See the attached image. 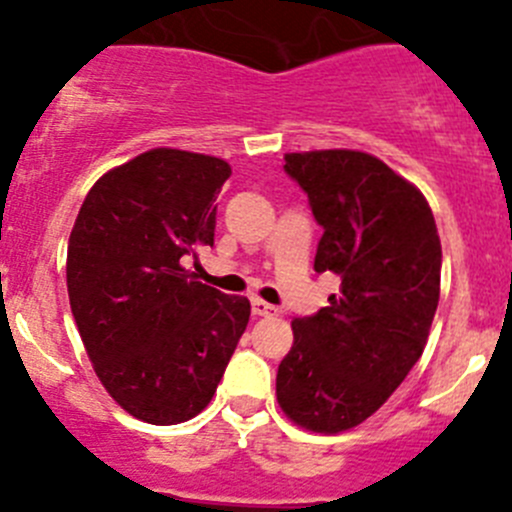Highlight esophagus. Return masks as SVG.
Listing matches in <instances>:
<instances>
[{
	"label": "esophagus",
	"instance_id": "esophagus-1",
	"mask_svg": "<svg viewBox=\"0 0 512 512\" xmlns=\"http://www.w3.org/2000/svg\"><path fill=\"white\" fill-rule=\"evenodd\" d=\"M251 310H253V315H259V318H269V315H277V307L274 305H269V302H264V300H259V297H256V300H251Z\"/></svg>",
	"mask_w": 512,
	"mask_h": 512
}]
</instances>
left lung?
I'll use <instances>...</instances> for the list:
<instances>
[{
    "instance_id": "obj_1",
    "label": "left lung",
    "mask_w": 512,
    "mask_h": 512,
    "mask_svg": "<svg viewBox=\"0 0 512 512\" xmlns=\"http://www.w3.org/2000/svg\"><path fill=\"white\" fill-rule=\"evenodd\" d=\"M323 228L315 271L341 292L292 320L295 343L277 372L292 423L341 433L377 413L423 354L441 295V238L415 184L364 151L284 156Z\"/></svg>"
}]
</instances>
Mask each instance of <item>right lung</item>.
<instances>
[{
	"mask_svg": "<svg viewBox=\"0 0 512 512\" xmlns=\"http://www.w3.org/2000/svg\"><path fill=\"white\" fill-rule=\"evenodd\" d=\"M228 161L153 148L99 176L76 215L66 284L104 390L133 418L176 425L210 405L251 318L184 269L215 243Z\"/></svg>",
	"mask_w": 512,
	"mask_h": 512,
	"instance_id": "right-lung-1",
	"label": "right lung"
}]
</instances>
